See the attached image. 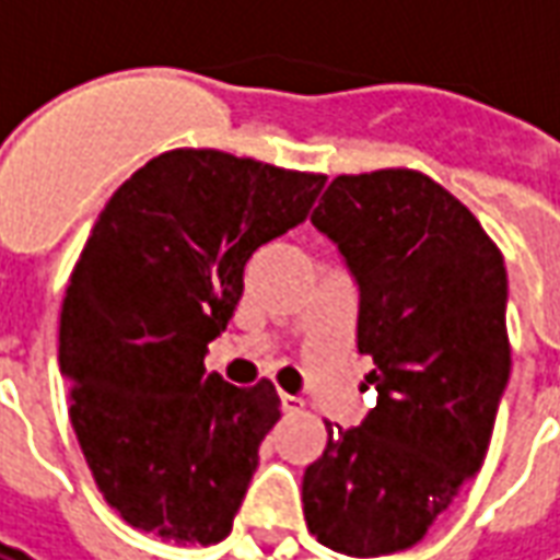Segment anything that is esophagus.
<instances>
[{
    "mask_svg": "<svg viewBox=\"0 0 560 560\" xmlns=\"http://www.w3.org/2000/svg\"><path fill=\"white\" fill-rule=\"evenodd\" d=\"M281 411L300 413L303 411V399H300V396H291V393H281Z\"/></svg>",
    "mask_w": 560,
    "mask_h": 560,
    "instance_id": "34e87169",
    "label": "esophagus"
}]
</instances>
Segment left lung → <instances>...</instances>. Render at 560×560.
I'll return each mask as SVG.
<instances>
[{"label":"left lung","mask_w":560,"mask_h":560,"mask_svg":"<svg viewBox=\"0 0 560 560\" xmlns=\"http://www.w3.org/2000/svg\"><path fill=\"white\" fill-rule=\"evenodd\" d=\"M312 224L360 284L357 348L377 405L305 468L317 542L351 558L411 549L480 470L510 377L506 269L458 197L425 173H341Z\"/></svg>","instance_id":"obj_1"}]
</instances>
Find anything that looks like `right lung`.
<instances>
[{
  "mask_svg": "<svg viewBox=\"0 0 560 560\" xmlns=\"http://www.w3.org/2000/svg\"><path fill=\"white\" fill-rule=\"evenodd\" d=\"M324 173L171 149L119 185L59 315L68 417L104 501L171 542H221L279 422V393L224 384L207 345L260 245L305 221Z\"/></svg>",
  "mask_w": 560,
  "mask_h": 560,
  "instance_id": "1",
  "label": "right lung"
}]
</instances>
